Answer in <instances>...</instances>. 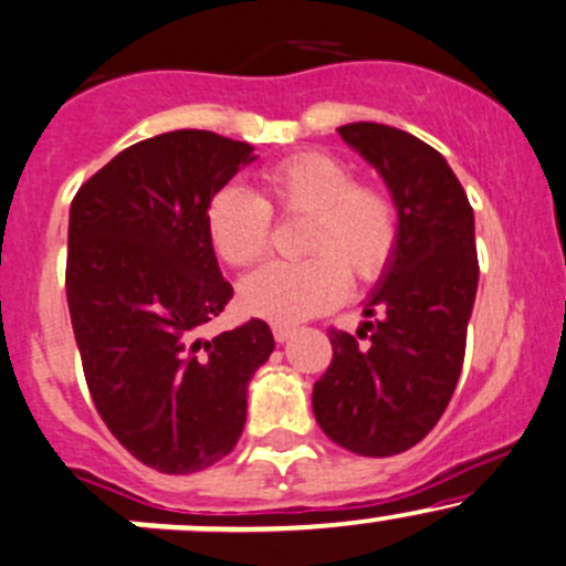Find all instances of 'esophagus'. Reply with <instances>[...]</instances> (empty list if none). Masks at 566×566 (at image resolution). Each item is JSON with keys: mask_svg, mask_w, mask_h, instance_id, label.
Masks as SVG:
<instances>
[{"mask_svg": "<svg viewBox=\"0 0 566 566\" xmlns=\"http://www.w3.org/2000/svg\"><path fill=\"white\" fill-rule=\"evenodd\" d=\"M271 333H273V338H276V344H284V340H287L290 335L295 333V327L293 325H282V322H273Z\"/></svg>", "mask_w": 566, "mask_h": 566, "instance_id": "1", "label": "esophagus"}]
</instances>
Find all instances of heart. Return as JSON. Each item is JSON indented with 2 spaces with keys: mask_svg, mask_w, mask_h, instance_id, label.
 Listing matches in <instances>:
<instances>
[{
  "mask_svg": "<svg viewBox=\"0 0 566 566\" xmlns=\"http://www.w3.org/2000/svg\"><path fill=\"white\" fill-rule=\"evenodd\" d=\"M273 214L308 217L301 263H269L239 287V303L260 319L290 322L327 312L354 284H374L395 263L400 214L387 190L359 182L352 164L327 153H297L269 166L260 196L217 190L207 207V233L217 258L233 269L263 260L273 241Z\"/></svg>",
  "mask_w": 566,
  "mask_h": 566,
  "instance_id": "heart-1",
  "label": "heart"
}]
</instances>
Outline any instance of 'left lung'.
Instances as JSON below:
<instances>
[{"instance_id": "left-lung-1", "label": "left lung", "mask_w": 566, "mask_h": 566, "mask_svg": "<svg viewBox=\"0 0 566 566\" xmlns=\"http://www.w3.org/2000/svg\"><path fill=\"white\" fill-rule=\"evenodd\" d=\"M338 134L392 190L400 247L365 308L381 316L357 335L327 331L333 359L312 406L333 443L392 457L438 424L462 374L478 290L473 207L443 155L416 136L381 123H349Z\"/></svg>"}]
</instances>
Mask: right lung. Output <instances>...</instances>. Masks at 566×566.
I'll list each match as a JSON object with an SVG mask.
<instances>
[{
    "label": "right lung",
    "instance_id": "obj_1",
    "mask_svg": "<svg viewBox=\"0 0 566 566\" xmlns=\"http://www.w3.org/2000/svg\"><path fill=\"white\" fill-rule=\"evenodd\" d=\"M250 160L247 142L169 132L115 155L72 201L66 301L85 384L123 449L158 473H198L231 454L247 384L273 352L258 316L198 335L233 297L207 207Z\"/></svg>",
    "mask_w": 566,
    "mask_h": 566
}]
</instances>
